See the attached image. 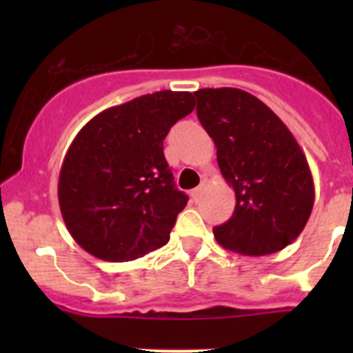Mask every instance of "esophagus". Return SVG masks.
Here are the masks:
<instances>
[{"mask_svg":"<svg viewBox=\"0 0 353 353\" xmlns=\"http://www.w3.org/2000/svg\"><path fill=\"white\" fill-rule=\"evenodd\" d=\"M203 191H205V186H198V188H194L193 191H191V198L194 199V201H199V198H201V194H203Z\"/></svg>","mask_w":353,"mask_h":353,"instance_id":"34e87169","label":"esophagus"}]
</instances>
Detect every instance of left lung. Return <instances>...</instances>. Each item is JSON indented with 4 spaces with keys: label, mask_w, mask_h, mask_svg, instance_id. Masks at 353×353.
Listing matches in <instances>:
<instances>
[{
    "label": "left lung",
    "mask_w": 353,
    "mask_h": 353,
    "mask_svg": "<svg viewBox=\"0 0 353 353\" xmlns=\"http://www.w3.org/2000/svg\"><path fill=\"white\" fill-rule=\"evenodd\" d=\"M198 119L216 147L236 210L213 229L216 243L244 256L280 251L304 230L314 183L304 152L283 121L239 88H201Z\"/></svg>",
    "instance_id": "8db88e82"
}]
</instances>
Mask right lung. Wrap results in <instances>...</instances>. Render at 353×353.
<instances>
[{
    "instance_id": "obj_1",
    "label": "right lung",
    "mask_w": 353,
    "mask_h": 353,
    "mask_svg": "<svg viewBox=\"0 0 353 353\" xmlns=\"http://www.w3.org/2000/svg\"><path fill=\"white\" fill-rule=\"evenodd\" d=\"M193 109L191 92L160 90L102 110L81 128L58 183L63 220L78 245L123 263L169 243L188 196L174 184L163 140Z\"/></svg>"
}]
</instances>
